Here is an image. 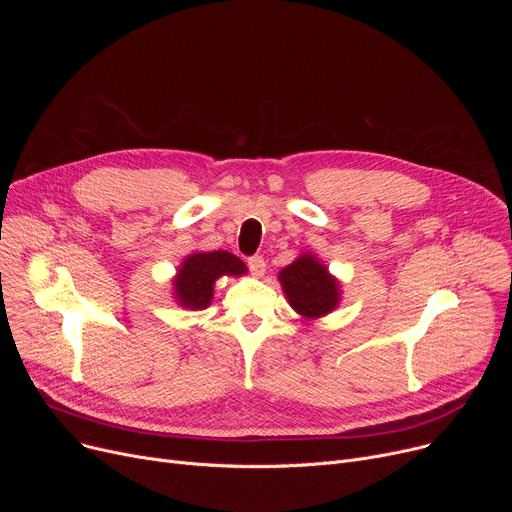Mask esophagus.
Returning a JSON list of instances; mask_svg holds the SVG:
<instances>
[{
    "label": "esophagus",
    "instance_id": "esophagus-1",
    "mask_svg": "<svg viewBox=\"0 0 512 512\" xmlns=\"http://www.w3.org/2000/svg\"><path fill=\"white\" fill-rule=\"evenodd\" d=\"M247 265H249V270H251L255 276H263V274H265V259H263L261 255L249 257Z\"/></svg>",
    "mask_w": 512,
    "mask_h": 512
}]
</instances>
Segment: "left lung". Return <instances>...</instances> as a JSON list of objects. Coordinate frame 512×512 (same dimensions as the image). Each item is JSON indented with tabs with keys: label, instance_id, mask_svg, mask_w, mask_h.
Masks as SVG:
<instances>
[{
	"label": "left lung",
	"instance_id": "1",
	"mask_svg": "<svg viewBox=\"0 0 512 512\" xmlns=\"http://www.w3.org/2000/svg\"><path fill=\"white\" fill-rule=\"evenodd\" d=\"M288 305L303 319H319L340 303V284L315 255L303 253L278 274Z\"/></svg>",
	"mask_w": 512,
	"mask_h": 512
}]
</instances>
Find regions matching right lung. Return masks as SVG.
<instances>
[{"mask_svg":"<svg viewBox=\"0 0 512 512\" xmlns=\"http://www.w3.org/2000/svg\"><path fill=\"white\" fill-rule=\"evenodd\" d=\"M247 274V265L228 251L188 255L174 278V297L180 307L199 311L211 305L213 284L222 276Z\"/></svg>","mask_w":512,"mask_h":512,"instance_id":"add662e5","label":"right lung"}]
</instances>
